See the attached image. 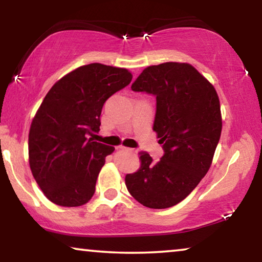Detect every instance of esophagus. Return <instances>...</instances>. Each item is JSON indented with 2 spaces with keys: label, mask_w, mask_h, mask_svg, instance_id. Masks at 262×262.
<instances>
[{
  "label": "esophagus",
  "mask_w": 262,
  "mask_h": 262,
  "mask_svg": "<svg viewBox=\"0 0 262 262\" xmlns=\"http://www.w3.org/2000/svg\"><path fill=\"white\" fill-rule=\"evenodd\" d=\"M120 150H125V151H132V149L126 148V146H119Z\"/></svg>",
  "instance_id": "esophagus-1"
}]
</instances>
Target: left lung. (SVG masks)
<instances>
[{
  "mask_svg": "<svg viewBox=\"0 0 262 262\" xmlns=\"http://www.w3.org/2000/svg\"><path fill=\"white\" fill-rule=\"evenodd\" d=\"M156 98L154 131L163 156L154 162L141 154V168L125 178L130 194L150 209H167L184 200L205 177L222 132L216 89L187 63L145 68L131 85Z\"/></svg>",
  "mask_w": 262,
  "mask_h": 262,
  "instance_id": "1",
  "label": "left lung"
}]
</instances>
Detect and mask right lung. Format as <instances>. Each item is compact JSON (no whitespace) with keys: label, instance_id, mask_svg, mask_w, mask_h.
<instances>
[{"label":"right lung","instance_id":"1","mask_svg":"<svg viewBox=\"0 0 262 262\" xmlns=\"http://www.w3.org/2000/svg\"><path fill=\"white\" fill-rule=\"evenodd\" d=\"M126 69L92 63L60 78L42 100L31 124L32 174L46 198L60 206H81L113 146L88 138L99 132L103 103L130 84Z\"/></svg>","mask_w":262,"mask_h":262}]
</instances>
